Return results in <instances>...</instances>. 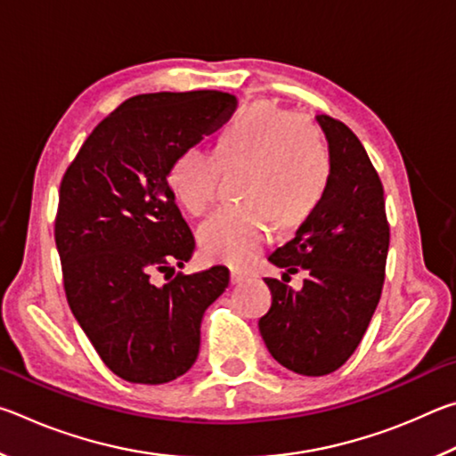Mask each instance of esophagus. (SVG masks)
<instances>
[{
  "label": "esophagus",
  "mask_w": 456,
  "mask_h": 456,
  "mask_svg": "<svg viewBox=\"0 0 456 456\" xmlns=\"http://www.w3.org/2000/svg\"><path fill=\"white\" fill-rule=\"evenodd\" d=\"M245 280H247L245 273L237 272V269H231V283H233V285H239V283H243Z\"/></svg>",
  "instance_id": "34e87169"
}]
</instances>
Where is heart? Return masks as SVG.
Segmentation results:
<instances>
[{
    "instance_id": "heart-1",
    "label": "heart",
    "mask_w": 456,
    "mask_h": 456,
    "mask_svg": "<svg viewBox=\"0 0 456 456\" xmlns=\"http://www.w3.org/2000/svg\"><path fill=\"white\" fill-rule=\"evenodd\" d=\"M249 165L243 179L247 200L225 205L199 231L209 259L243 267L273 233L275 219L291 227L322 205L331 179V160L312 122L272 102L247 108L213 149L192 144L173 160L167 181L192 217L211 209L219 195L221 168Z\"/></svg>"
}]
</instances>
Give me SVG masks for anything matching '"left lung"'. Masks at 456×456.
I'll return each instance as SVG.
<instances>
[{
  "label": "left lung",
  "instance_id": "8db88e82",
  "mask_svg": "<svg viewBox=\"0 0 456 456\" xmlns=\"http://www.w3.org/2000/svg\"><path fill=\"white\" fill-rule=\"evenodd\" d=\"M315 120L330 149L328 192L296 237L269 256L307 277L299 291L267 277L272 307L259 320L269 354L302 376L334 372L358 348L380 302L390 245L384 189L366 149L344 122L328 114Z\"/></svg>",
  "mask_w": 456,
  "mask_h": 456
}]
</instances>
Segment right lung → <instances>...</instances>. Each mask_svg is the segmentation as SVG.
<instances>
[{"label": "right lung", "mask_w": 456, "mask_h": 456, "mask_svg": "<svg viewBox=\"0 0 456 456\" xmlns=\"http://www.w3.org/2000/svg\"><path fill=\"white\" fill-rule=\"evenodd\" d=\"M235 106L219 90L128 98L92 130L61 179L53 237L68 304L122 380L165 384L187 372L203 314L229 285L223 265L165 285L152 275L183 267L195 251L168 168Z\"/></svg>", "instance_id": "obj_1"}]
</instances>
